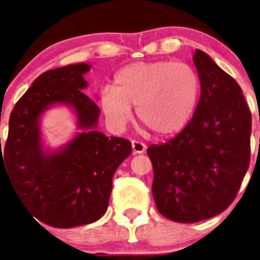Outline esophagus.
<instances>
[{
	"instance_id": "obj_1",
	"label": "esophagus",
	"mask_w": 260,
	"mask_h": 260,
	"mask_svg": "<svg viewBox=\"0 0 260 260\" xmlns=\"http://www.w3.org/2000/svg\"><path fill=\"white\" fill-rule=\"evenodd\" d=\"M132 149L133 154H142L144 153L145 149H147V145L144 143L139 142V140H132Z\"/></svg>"
}]
</instances>
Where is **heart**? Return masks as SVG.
Wrapping results in <instances>:
<instances>
[{
  "label": "heart",
  "mask_w": 260,
  "mask_h": 260,
  "mask_svg": "<svg viewBox=\"0 0 260 260\" xmlns=\"http://www.w3.org/2000/svg\"><path fill=\"white\" fill-rule=\"evenodd\" d=\"M115 86H105L99 104L107 121L122 129L137 116L156 136H171L192 118L199 100V78L190 66L182 62H136L121 68Z\"/></svg>",
  "instance_id": "heart-1"
}]
</instances>
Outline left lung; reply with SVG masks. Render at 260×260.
<instances>
[{
	"label": "left lung",
	"mask_w": 260,
	"mask_h": 260,
	"mask_svg": "<svg viewBox=\"0 0 260 260\" xmlns=\"http://www.w3.org/2000/svg\"><path fill=\"white\" fill-rule=\"evenodd\" d=\"M193 61L202 92L192 120L169 142L147 150L157 210L182 223L226 210L250 160L252 116L242 89L205 52L196 50Z\"/></svg>",
	"instance_id": "8db88e82"
}]
</instances>
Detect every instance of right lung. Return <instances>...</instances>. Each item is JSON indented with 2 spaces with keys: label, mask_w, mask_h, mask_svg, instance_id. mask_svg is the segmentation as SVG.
<instances>
[{
  "label": "right lung",
  "mask_w": 260,
  "mask_h": 260,
  "mask_svg": "<svg viewBox=\"0 0 260 260\" xmlns=\"http://www.w3.org/2000/svg\"><path fill=\"white\" fill-rule=\"evenodd\" d=\"M89 70V64L79 63L40 74L12 110L1 148L0 171L5 169L23 205L52 228L99 220L109 205L115 171L132 151L128 139L109 138L95 129L100 109L82 91ZM52 103L72 106L85 131L61 151L46 154L38 117Z\"/></svg>",
  "instance_id": "right-lung-1"
}]
</instances>
